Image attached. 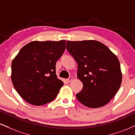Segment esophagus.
Masks as SVG:
<instances>
[{"instance_id": "34e87169", "label": "esophagus", "mask_w": 135, "mask_h": 135, "mask_svg": "<svg viewBox=\"0 0 135 135\" xmlns=\"http://www.w3.org/2000/svg\"><path fill=\"white\" fill-rule=\"evenodd\" d=\"M72 80H73V77H70L69 79H66V81H67L68 82H70L71 81H72Z\"/></svg>"}]
</instances>
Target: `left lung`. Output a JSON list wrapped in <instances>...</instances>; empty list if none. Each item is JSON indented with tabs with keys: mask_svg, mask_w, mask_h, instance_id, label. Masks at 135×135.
<instances>
[{
	"mask_svg": "<svg viewBox=\"0 0 135 135\" xmlns=\"http://www.w3.org/2000/svg\"><path fill=\"white\" fill-rule=\"evenodd\" d=\"M66 49L77 63V77L83 84L82 90L77 94L78 100L90 108L109 103L122 81L116 55L95 40L67 41Z\"/></svg>",
	"mask_w": 135,
	"mask_h": 135,
	"instance_id": "1",
	"label": "left lung"
}]
</instances>
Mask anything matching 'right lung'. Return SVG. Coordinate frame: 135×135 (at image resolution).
Segmentation results:
<instances>
[{
    "label": "right lung",
    "instance_id": "right-lung-1",
    "mask_svg": "<svg viewBox=\"0 0 135 135\" xmlns=\"http://www.w3.org/2000/svg\"><path fill=\"white\" fill-rule=\"evenodd\" d=\"M65 48V40L34 41L21 48L12 60L11 80L25 101L41 105L56 98L63 85L56 75V63Z\"/></svg>",
    "mask_w": 135,
    "mask_h": 135
}]
</instances>
